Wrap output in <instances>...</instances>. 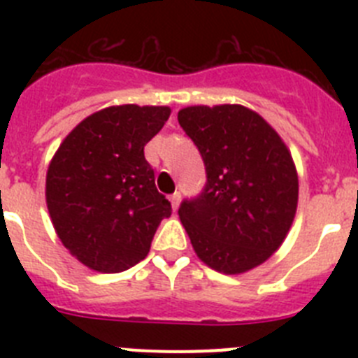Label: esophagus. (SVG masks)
<instances>
[{"instance_id": "1", "label": "esophagus", "mask_w": 358, "mask_h": 358, "mask_svg": "<svg viewBox=\"0 0 358 358\" xmlns=\"http://www.w3.org/2000/svg\"><path fill=\"white\" fill-rule=\"evenodd\" d=\"M170 202H172V210H177V208H179V202H181V194L176 192V194L170 195Z\"/></svg>"}]
</instances>
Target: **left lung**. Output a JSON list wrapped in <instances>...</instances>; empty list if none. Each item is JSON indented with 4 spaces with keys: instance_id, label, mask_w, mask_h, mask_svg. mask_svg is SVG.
<instances>
[{
    "instance_id": "left-lung-1",
    "label": "left lung",
    "mask_w": 358,
    "mask_h": 358,
    "mask_svg": "<svg viewBox=\"0 0 358 358\" xmlns=\"http://www.w3.org/2000/svg\"><path fill=\"white\" fill-rule=\"evenodd\" d=\"M206 166V186L179 218L208 267L242 274L280 249L297 210L296 164L280 134L238 103L177 113Z\"/></svg>"
}]
</instances>
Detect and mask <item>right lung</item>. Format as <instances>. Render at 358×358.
<instances>
[{"label":"right lung","instance_id":"add662e5","mask_svg":"<svg viewBox=\"0 0 358 358\" xmlns=\"http://www.w3.org/2000/svg\"><path fill=\"white\" fill-rule=\"evenodd\" d=\"M166 106H110L73 129L46 172V206L62 245L85 267L122 273L141 262L172 215L154 182L145 145L170 116Z\"/></svg>","mask_w":358,"mask_h":358}]
</instances>
